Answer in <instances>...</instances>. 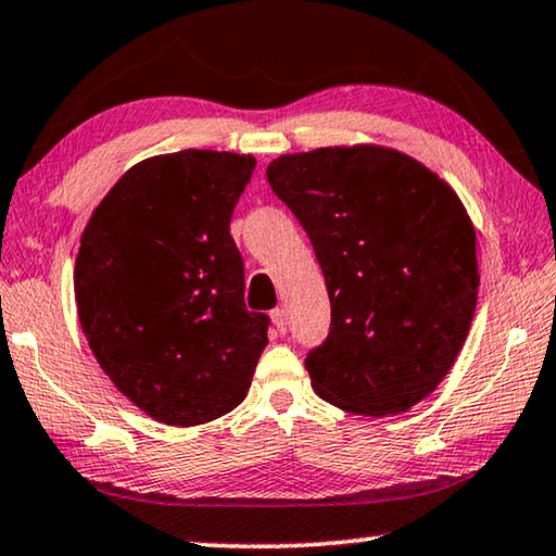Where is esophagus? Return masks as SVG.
<instances>
[{
  "label": "esophagus",
  "instance_id": "obj_1",
  "mask_svg": "<svg viewBox=\"0 0 556 556\" xmlns=\"http://www.w3.org/2000/svg\"><path fill=\"white\" fill-rule=\"evenodd\" d=\"M271 324L279 333H287V312L285 309H275L271 312Z\"/></svg>",
  "mask_w": 556,
  "mask_h": 556
}]
</instances>
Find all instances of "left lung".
I'll list each match as a JSON object with an SVG mask.
<instances>
[{"mask_svg":"<svg viewBox=\"0 0 556 556\" xmlns=\"http://www.w3.org/2000/svg\"><path fill=\"white\" fill-rule=\"evenodd\" d=\"M309 235L331 302L304 366L319 399L393 416L438 389L478 304L475 227L433 170L383 146L316 148L267 167Z\"/></svg>","mask_w":556,"mask_h":556,"instance_id":"left-lung-1","label":"left lung"}]
</instances>
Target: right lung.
<instances>
[{
  "instance_id": "right-lung-1",
  "label": "right lung",
  "mask_w": 556,
  "mask_h": 556,
  "mask_svg": "<svg viewBox=\"0 0 556 556\" xmlns=\"http://www.w3.org/2000/svg\"><path fill=\"white\" fill-rule=\"evenodd\" d=\"M252 155L138 163L93 210L76 254L78 321L113 386L165 426H200L250 391L269 316L247 312L230 235Z\"/></svg>"
}]
</instances>
